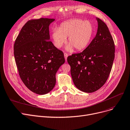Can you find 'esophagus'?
<instances>
[{
    "mask_svg": "<svg viewBox=\"0 0 130 130\" xmlns=\"http://www.w3.org/2000/svg\"><path fill=\"white\" fill-rule=\"evenodd\" d=\"M67 57H68V54H66V53H64V57H65V59L66 61L67 60Z\"/></svg>",
    "mask_w": 130,
    "mask_h": 130,
    "instance_id": "esophagus-1",
    "label": "esophagus"
}]
</instances>
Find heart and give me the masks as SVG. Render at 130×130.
Here are the masks:
<instances>
[{
  "mask_svg": "<svg viewBox=\"0 0 130 130\" xmlns=\"http://www.w3.org/2000/svg\"><path fill=\"white\" fill-rule=\"evenodd\" d=\"M92 24L89 21L72 19L62 23L59 28H55L52 33L54 45L60 48L66 42V50L72 52L74 48L80 51L86 49L90 44L93 35Z\"/></svg>",
  "mask_w": 130,
  "mask_h": 130,
  "instance_id": "heart-1",
  "label": "heart"
}]
</instances>
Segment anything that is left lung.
Masks as SVG:
<instances>
[{"label":"left lung","instance_id":"8db88e82","mask_svg":"<svg viewBox=\"0 0 130 130\" xmlns=\"http://www.w3.org/2000/svg\"><path fill=\"white\" fill-rule=\"evenodd\" d=\"M96 36L81 53L67 57L72 80L81 91L91 93L103 86L108 78L115 57V45L108 27L96 18Z\"/></svg>","mask_w":130,"mask_h":130}]
</instances>
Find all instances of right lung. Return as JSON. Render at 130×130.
<instances>
[{"label": "right lung", "mask_w": 130, "mask_h": 130, "mask_svg": "<svg viewBox=\"0 0 130 130\" xmlns=\"http://www.w3.org/2000/svg\"><path fill=\"white\" fill-rule=\"evenodd\" d=\"M54 19L28 21L14 45L19 75L25 86L38 94L48 93L56 84V73L65 63L63 53L50 41L49 26Z\"/></svg>", "instance_id": "right-lung-1"}]
</instances>
